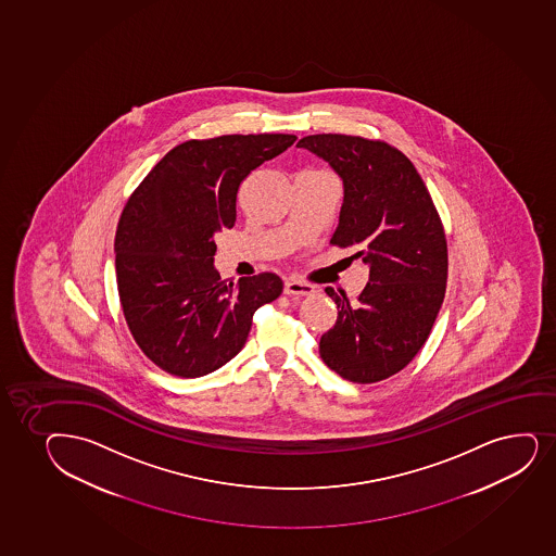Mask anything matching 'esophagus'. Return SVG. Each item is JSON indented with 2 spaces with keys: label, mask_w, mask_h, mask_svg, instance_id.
I'll list each match as a JSON object with an SVG mask.
<instances>
[{
  "label": "esophagus",
  "mask_w": 556,
  "mask_h": 556,
  "mask_svg": "<svg viewBox=\"0 0 556 556\" xmlns=\"http://www.w3.org/2000/svg\"><path fill=\"white\" fill-rule=\"evenodd\" d=\"M315 289L306 281L301 280H286L283 283V293L289 294V296H309Z\"/></svg>",
  "instance_id": "esophagus-1"
}]
</instances>
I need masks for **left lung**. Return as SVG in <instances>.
I'll return each mask as SVG.
<instances>
[{
	"label": "left lung",
	"instance_id": "8db88e82",
	"mask_svg": "<svg viewBox=\"0 0 556 556\" xmlns=\"http://www.w3.org/2000/svg\"><path fill=\"white\" fill-rule=\"evenodd\" d=\"M328 161L345 200L330 244L352 249L369 267V283L338 306L320 338L323 362L349 382L375 383L414 359L432 332L447 289V237L414 163L399 148L359 135H307L296 144Z\"/></svg>",
	"mask_w": 556,
	"mask_h": 556
}]
</instances>
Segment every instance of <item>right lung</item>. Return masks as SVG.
<instances>
[{"instance_id":"right-lung-1","label":"right lung","mask_w":556,"mask_h":556,"mask_svg":"<svg viewBox=\"0 0 556 556\" xmlns=\"http://www.w3.org/2000/svg\"><path fill=\"white\" fill-rule=\"evenodd\" d=\"M294 135H220L166 153L131 192L116 226V286L144 356L168 375L204 377L243 349L255 309L280 296L275 273L233 283L215 267V236L236 224L237 192Z\"/></svg>"}]
</instances>
